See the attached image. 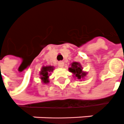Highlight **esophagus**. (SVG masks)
Returning a JSON list of instances; mask_svg holds the SVG:
<instances>
[{
    "label": "esophagus",
    "instance_id": "esophagus-1",
    "mask_svg": "<svg viewBox=\"0 0 124 124\" xmlns=\"http://www.w3.org/2000/svg\"><path fill=\"white\" fill-rule=\"evenodd\" d=\"M58 66L59 67H60V68H63L64 66V62H62V61H61V62H58Z\"/></svg>",
    "mask_w": 124,
    "mask_h": 124
}]
</instances>
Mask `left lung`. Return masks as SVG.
<instances>
[{
	"label": "left lung",
	"mask_w": 124,
	"mask_h": 124,
	"mask_svg": "<svg viewBox=\"0 0 124 124\" xmlns=\"http://www.w3.org/2000/svg\"><path fill=\"white\" fill-rule=\"evenodd\" d=\"M70 66L71 67L69 68V71L73 73L74 77L78 80L84 79L87 74V72L83 71V68L80 63L78 62H72Z\"/></svg>",
	"instance_id": "8db88e82"
}]
</instances>
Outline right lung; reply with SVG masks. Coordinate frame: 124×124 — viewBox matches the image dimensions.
Returning a JSON list of instances; mask_svg holds the SVG:
<instances>
[{
  "instance_id": "1",
  "label": "right lung",
  "mask_w": 124,
  "mask_h": 124,
  "mask_svg": "<svg viewBox=\"0 0 124 124\" xmlns=\"http://www.w3.org/2000/svg\"><path fill=\"white\" fill-rule=\"evenodd\" d=\"M54 70V67L52 66H42V69L40 71V79L42 82L44 84H48L49 82V77L51 75V73Z\"/></svg>"
}]
</instances>
